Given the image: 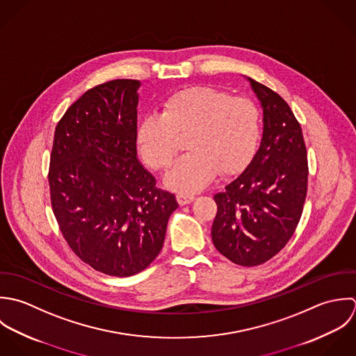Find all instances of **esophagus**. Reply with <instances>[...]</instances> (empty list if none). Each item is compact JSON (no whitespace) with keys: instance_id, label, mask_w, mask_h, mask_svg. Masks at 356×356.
Returning <instances> with one entry per match:
<instances>
[{"instance_id":"esophagus-1","label":"esophagus","mask_w":356,"mask_h":356,"mask_svg":"<svg viewBox=\"0 0 356 356\" xmlns=\"http://www.w3.org/2000/svg\"><path fill=\"white\" fill-rule=\"evenodd\" d=\"M194 195H191V194H183V193H179L177 194V202L183 207V205H187V204H190V202H193L194 201Z\"/></svg>"}]
</instances>
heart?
Returning a JSON list of instances; mask_svg holds the SVG:
<instances>
[{"label":"heart","mask_w":356,"mask_h":356,"mask_svg":"<svg viewBox=\"0 0 356 356\" xmlns=\"http://www.w3.org/2000/svg\"><path fill=\"white\" fill-rule=\"evenodd\" d=\"M187 135L191 152L177 161L165 183L193 194L207 187L217 172L229 176L250 162L260 142L261 113L253 100L217 88L180 89L168 96L162 113L143 120L138 140L144 161L155 170L169 169L180 138Z\"/></svg>","instance_id":"heart-1"}]
</instances>
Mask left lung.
<instances>
[{
    "label": "left lung",
    "instance_id": "8db88e82",
    "mask_svg": "<svg viewBox=\"0 0 356 356\" xmlns=\"http://www.w3.org/2000/svg\"><path fill=\"white\" fill-rule=\"evenodd\" d=\"M264 111L259 151L245 172L214 195L216 249L238 266L263 264L293 236L308 187L307 147L300 122L284 99L249 78Z\"/></svg>",
    "mask_w": 356,
    "mask_h": 356
}]
</instances>
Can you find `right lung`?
Segmentation results:
<instances>
[{
  "label": "right lung",
  "instance_id": "1",
  "mask_svg": "<svg viewBox=\"0 0 356 356\" xmlns=\"http://www.w3.org/2000/svg\"><path fill=\"white\" fill-rule=\"evenodd\" d=\"M138 79L88 89L56 125L52 211L72 252L93 270L131 277L159 254L175 194L138 159Z\"/></svg>",
  "mask_w": 356,
  "mask_h": 356
}]
</instances>
